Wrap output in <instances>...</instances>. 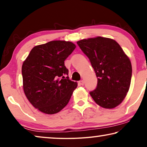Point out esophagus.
I'll use <instances>...</instances> for the list:
<instances>
[{
    "label": "esophagus",
    "mask_w": 147,
    "mask_h": 147,
    "mask_svg": "<svg viewBox=\"0 0 147 147\" xmlns=\"http://www.w3.org/2000/svg\"><path fill=\"white\" fill-rule=\"evenodd\" d=\"M79 84H80V85H82V86H84V80H80V81H79Z\"/></svg>",
    "instance_id": "34e87169"
}]
</instances>
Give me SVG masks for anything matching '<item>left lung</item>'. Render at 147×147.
Masks as SVG:
<instances>
[{
  "instance_id": "1",
  "label": "left lung",
  "mask_w": 147,
  "mask_h": 147,
  "mask_svg": "<svg viewBox=\"0 0 147 147\" xmlns=\"http://www.w3.org/2000/svg\"><path fill=\"white\" fill-rule=\"evenodd\" d=\"M77 44L89 59L98 79L96 89L89 92L91 97L102 108H115L130 88L132 73L130 59L111 39L97 37Z\"/></svg>"
}]
</instances>
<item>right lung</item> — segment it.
<instances>
[{"label":"right lung","mask_w":147,"mask_h":147,"mask_svg":"<svg viewBox=\"0 0 147 147\" xmlns=\"http://www.w3.org/2000/svg\"><path fill=\"white\" fill-rule=\"evenodd\" d=\"M76 45L72 42L52 41L34 47L22 66L23 89L34 107L54 114L68 104L77 83L69 80L64 61Z\"/></svg>","instance_id":"right-lung-1"}]
</instances>
